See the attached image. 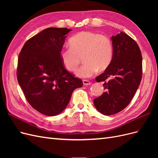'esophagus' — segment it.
I'll return each mask as SVG.
<instances>
[{"label": "esophagus", "instance_id": "obj_1", "mask_svg": "<svg viewBox=\"0 0 158 158\" xmlns=\"http://www.w3.org/2000/svg\"><path fill=\"white\" fill-rule=\"evenodd\" d=\"M82 82H83V84L85 85H90V84H91L89 81L87 80H83Z\"/></svg>", "mask_w": 158, "mask_h": 158}]
</instances>
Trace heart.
I'll use <instances>...</instances> for the list:
<instances>
[{"mask_svg":"<svg viewBox=\"0 0 158 158\" xmlns=\"http://www.w3.org/2000/svg\"><path fill=\"white\" fill-rule=\"evenodd\" d=\"M70 45L60 50V58L70 72L76 70L83 59L85 63L76 73L78 77L88 78L98 70H106L112 60L113 44L107 35L82 31L71 37Z\"/></svg>","mask_w":158,"mask_h":158,"instance_id":"1","label":"heart"}]
</instances>
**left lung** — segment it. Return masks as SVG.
<instances>
[{
    "label": "left lung",
    "mask_w": 158,
    "mask_h": 158,
    "mask_svg": "<svg viewBox=\"0 0 158 158\" xmlns=\"http://www.w3.org/2000/svg\"><path fill=\"white\" fill-rule=\"evenodd\" d=\"M113 59L104 73L95 78L104 82L106 92L94 99V106L105 115L121 111L131 103L141 82L142 57L132 38L121 32L111 37Z\"/></svg>",
    "instance_id": "8db88e82"
}]
</instances>
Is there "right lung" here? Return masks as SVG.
Returning a JSON list of instances; mask_svg holds the SVG:
<instances>
[{
    "mask_svg": "<svg viewBox=\"0 0 158 158\" xmlns=\"http://www.w3.org/2000/svg\"><path fill=\"white\" fill-rule=\"evenodd\" d=\"M66 27H49L28 40L19 54L17 79L27 102L47 116L60 113L81 79L65 69L60 58Z\"/></svg>",
    "mask_w": 158,
    "mask_h": 158,
    "instance_id": "1",
    "label": "right lung"
}]
</instances>
